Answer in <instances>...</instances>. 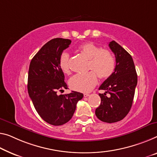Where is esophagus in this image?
Returning <instances> with one entry per match:
<instances>
[{
  "label": "esophagus",
  "instance_id": "34e87169",
  "mask_svg": "<svg viewBox=\"0 0 157 157\" xmlns=\"http://www.w3.org/2000/svg\"><path fill=\"white\" fill-rule=\"evenodd\" d=\"M89 95H90V94H88V93H84V97H85V98L88 97Z\"/></svg>",
  "mask_w": 157,
  "mask_h": 157
}]
</instances>
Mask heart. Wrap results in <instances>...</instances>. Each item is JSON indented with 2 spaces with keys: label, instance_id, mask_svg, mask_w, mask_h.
Returning <instances> with one entry per match:
<instances>
[{
  "label": "heart",
  "instance_id": "b5f03b06",
  "mask_svg": "<svg viewBox=\"0 0 157 157\" xmlns=\"http://www.w3.org/2000/svg\"><path fill=\"white\" fill-rule=\"evenodd\" d=\"M78 50L89 59L88 69L93 71L76 74L70 79L69 83L74 90L88 92L98 83L97 74L101 79H106L112 75L117 62L112 52L102 49L93 43H84L79 47ZM59 66L64 73H69V54L67 52H64L60 55Z\"/></svg>",
  "mask_w": 157,
  "mask_h": 157
}]
</instances>
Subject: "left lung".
<instances>
[{
  "mask_svg": "<svg viewBox=\"0 0 157 157\" xmlns=\"http://www.w3.org/2000/svg\"><path fill=\"white\" fill-rule=\"evenodd\" d=\"M109 46L116 57V69L112 75L100 86V105L95 109L99 119L106 123H115L122 120L128 114L132 105L137 76L133 59L124 48L114 40Z\"/></svg>",
  "mask_w": 157,
  "mask_h": 157,
  "instance_id": "8db88e82",
  "label": "left lung"
}]
</instances>
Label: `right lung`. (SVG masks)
<instances>
[{
    "instance_id": "right-lung-1",
    "label": "right lung",
    "mask_w": 157,
    "mask_h": 157,
    "mask_svg": "<svg viewBox=\"0 0 157 157\" xmlns=\"http://www.w3.org/2000/svg\"><path fill=\"white\" fill-rule=\"evenodd\" d=\"M71 40L57 38L40 48L30 62L27 89L38 114L45 122L53 126L66 124L73 117L76 104L83 93L72 91L58 95L67 89L64 75L59 66V57Z\"/></svg>"
}]
</instances>
